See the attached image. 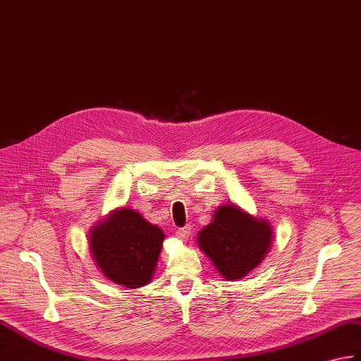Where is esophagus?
I'll use <instances>...</instances> for the list:
<instances>
[{
    "label": "esophagus",
    "instance_id": "obj_1",
    "mask_svg": "<svg viewBox=\"0 0 361 361\" xmlns=\"http://www.w3.org/2000/svg\"><path fill=\"white\" fill-rule=\"evenodd\" d=\"M177 237L181 241H188L190 237V226H186V228H181L177 231Z\"/></svg>",
    "mask_w": 361,
    "mask_h": 361
}]
</instances>
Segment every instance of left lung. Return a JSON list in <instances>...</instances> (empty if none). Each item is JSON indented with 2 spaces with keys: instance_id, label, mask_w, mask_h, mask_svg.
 Masks as SVG:
<instances>
[{
  "instance_id": "obj_1",
  "label": "left lung",
  "mask_w": 361,
  "mask_h": 361,
  "mask_svg": "<svg viewBox=\"0 0 361 361\" xmlns=\"http://www.w3.org/2000/svg\"><path fill=\"white\" fill-rule=\"evenodd\" d=\"M271 241V224L235 204L219 207L212 223L198 233V246L228 280L241 279L263 262Z\"/></svg>"
}]
</instances>
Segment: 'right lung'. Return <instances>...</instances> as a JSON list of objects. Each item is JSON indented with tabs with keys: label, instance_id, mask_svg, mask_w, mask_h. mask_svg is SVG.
I'll return each instance as SVG.
<instances>
[{
	"label": "right lung",
	"instance_id": "obj_1",
	"mask_svg": "<svg viewBox=\"0 0 361 361\" xmlns=\"http://www.w3.org/2000/svg\"><path fill=\"white\" fill-rule=\"evenodd\" d=\"M163 240V231L137 211L120 209L92 231L90 250L109 280L140 288L152 280Z\"/></svg>",
	"mask_w": 361,
	"mask_h": 361
}]
</instances>
